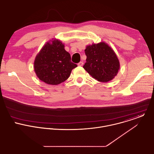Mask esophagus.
I'll use <instances>...</instances> for the list:
<instances>
[{
	"label": "esophagus",
	"mask_w": 154,
	"mask_h": 154,
	"mask_svg": "<svg viewBox=\"0 0 154 154\" xmlns=\"http://www.w3.org/2000/svg\"><path fill=\"white\" fill-rule=\"evenodd\" d=\"M83 63L82 61H80L78 63V66H83Z\"/></svg>",
	"instance_id": "1"
}]
</instances>
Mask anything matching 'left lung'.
<instances>
[{"instance_id": "obj_1", "label": "left lung", "mask_w": 154, "mask_h": 154, "mask_svg": "<svg viewBox=\"0 0 154 154\" xmlns=\"http://www.w3.org/2000/svg\"><path fill=\"white\" fill-rule=\"evenodd\" d=\"M86 62L83 68L93 78L101 82L112 80L120 69L119 59L108 44L100 42L86 46Z\"/></svg>"}]
</instances>
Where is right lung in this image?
Segmentation results:
<instances>
[{"instance_id": "1", "label": "right lung", "mask_w": 154, "mask_h": 154, "mask_svg": "<svg viewBox=\"0 0 154 154\" xmlns=\"http://www.w3.org/2000/svg\"><path fill=\"white\" fill-rule=\"evenodd\" d=\"M71 55L64 45L53 38L42 46L36 55L33 68L38 78L49 85H57L66 80L77 65L71 62Z\"/></svg>"}]
</instances>
